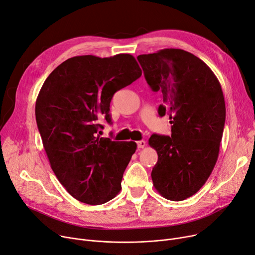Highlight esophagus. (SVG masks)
I'll use <instances>...</instances> for the list:
<instances>
[{
    "instance_id": "34e87169",
    "label": "esophagus",
    "mask_w": 255,
    "mask_h": 255,
    "mask_svg": "<svg viewBox=\"0 0 255 255\" xmlns=\"http://www.w3.org/2000/svg\"><path fill=\"white\" fill-rule=\"evenodd\" d=\"M144 145H145V141H144V140H139V141H137V148H138V149H143Z\"/></svg>"
}]
</instances>
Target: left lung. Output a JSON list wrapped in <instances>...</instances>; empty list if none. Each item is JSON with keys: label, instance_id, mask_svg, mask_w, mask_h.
<instances>
[{"label": "left lung", "instance_id": "left-lung-1", "mask_svg": "<svg viewBox=\"0 0 255 255\" xmlns=\"http://www.w3.org/2000/svg\"><path fill=\"white\" fill-rule=\"evenodd\" d=\"M144 78L161 96L160 117L167 115L171 135L153 134L157 151L153 185L163 197L180 202L195 194L216 164L225 123V102L219 80L192 53L165 48L140 55Z\"/></svg>", "mask_w": 255, "mask_h": 255}]
</instances>
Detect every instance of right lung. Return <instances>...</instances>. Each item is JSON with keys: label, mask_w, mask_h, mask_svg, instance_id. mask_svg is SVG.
<instances>
[{"label": "right lung", "mask_w": 255, "mask_h": 255, "mask_svg": "<svg viewBox=\"0 0 255 255\" xmlns=\"http://www.w3.org/2000/svg\"><path fill=\"white\" fill-rule=\"evenodd\" d=\"M141 75L129 53L78 56L53 70L39 92L36 121L51 169L75 199L97 206L121 190L134 141L100 137L98 121L111 123L114 94Z\"/></svg>", "instance_id": "obj_1"}]
</instances>
